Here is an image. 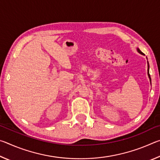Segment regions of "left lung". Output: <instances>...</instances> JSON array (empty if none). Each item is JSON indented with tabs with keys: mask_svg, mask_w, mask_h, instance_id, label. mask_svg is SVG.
I'll return each instance as SVG.
<instances>
[{
	"mask_svg": "<svg viewBox=\"0 0 160 160\" xmlns=\"http://www.w3.org/2000/svg\"><path fill=\"white\" fill-rule=\"evenodd\" d=\"M138 52L140 53H141V54H144L141 51H140L139 48H138ZM148 76H149V78H150V82H151V78H150V73H149V63H148Z\"/></svg>",
	"mask_w": 160,
	"mask_h": 160,
	"instance_id": "8db88e82",
	"label": "left lung"
}]
</instances>
